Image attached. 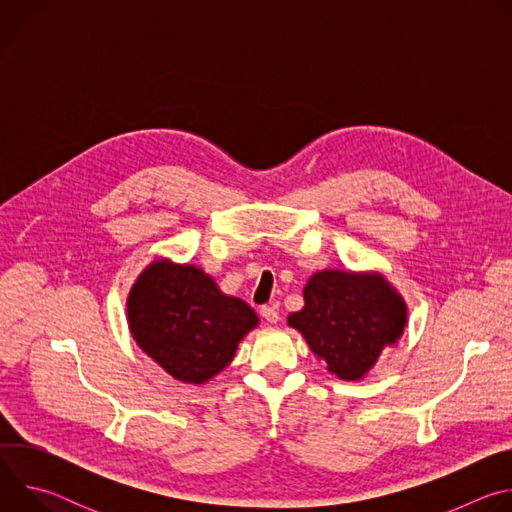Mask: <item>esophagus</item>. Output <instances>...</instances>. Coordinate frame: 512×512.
Listing matches in <instances>:
<instances>
[{"label": "esophagus", "instance_id": "34e87169", "mask_svg": "<svg viewBox=\"0 0 512 512\" xmlns=\"http://www.w3.org/2000/svg\"><path fill=\"white\" fill-rule=\"evenodd\" d=\"M261 316H263L269 324H275V322L279 320V312H277V308H273V306H263V308H261Z\"/></svg>", "mask_w": 512, "mask_h": 512}]
</instances>
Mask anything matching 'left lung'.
<instances>
[{
    "instance_id": "8db88e82",
    "label": "left lung",
    "mask_w": 512,
    "mask_h": 512,
    "mask_svg": "<svg viewBox=\"0 0 512 512\" xmlns=\"http://www.w3.org/2000/svg\"><path fill=\"white\" fill-rule=\"evenodd\" d=\"M304 302L287 324L342 381H360L407 326V304L381 273L318 271L304 287Z\"/></svg>"
}]
</instances>
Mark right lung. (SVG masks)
<instances>
[{
    "instance_id": "add662e5",
    "label": "right lung",
    "mask_w": 512,
    "mask_h": 512,
    "mask_svg": "<svg viewBox=\"0 0 512 512\" xmlns=\"http://www.w3.org/2000/svg\"><path fill=\"white\" fill-rule=\"evenodd\" d=\"M127 322L137 346L168 375L202 385L233 360L259 318L200 267L156 259L129 291Z\"/></svg>"
}]
</instances>
